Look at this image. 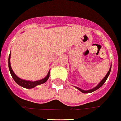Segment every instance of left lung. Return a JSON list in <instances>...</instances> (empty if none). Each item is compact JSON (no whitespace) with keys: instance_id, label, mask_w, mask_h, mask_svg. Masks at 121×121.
Listing matches in <instances>:
<instances>
[{"instance_id":"8db88e82","label":"left lung","mask_w":121,"mask_h":121,"mask_svg":"<svg viewBox=\"0 0 121 121\" xmlns=\"http://www.w3.org/2000/svg\"><path fill=\"white\" fill-rule=\"evenodd\" d=\"M111 67H110V70H109V71H108V73H107V75H106V76H105V77H104V79H102V81H100V83H99V84H98V85L97 86H96L95 87H94V88L92 89H91V90H89V91H84V90H82L81 89L79 88V87H76V88L78 89V90H79V91H81V92L84 93V94H87V93L92 92L95 91L97 90L98 89L100 88V87H102V86H103V84H104V82H105V81H106V80H107V78H108V76H109V75H110V72H111Z\"/></svg>"}]
</instances>
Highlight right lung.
Wrapping results in <instances>:
<instances>
[{"label": "right lung", "instance_id": "add662e5", "mask_svg": "<svg viewBox=\"0 0 121 121\" xmlns=\"http://www.w3.org/2000/svg\"><path fill=\"white\" fill-rule=\"evenodd\" d=\"M10 59V54L9 55V70H10V73H11V76H12V78H13L14 81H15L17 84H19V86L24 87V88L31 89V88H33V87H35L36 86L40 85V84H43V83H45V82L48 80V78H49V72H48L47 76H46L44 79H41V80H39V81H26V80H23V79H21V78H18V77H17L15 74H14V72H13V70H12V69H11V67Z\"/></svg>", "mask_w": 121, "mask_h": 121}]
</instances>
